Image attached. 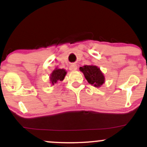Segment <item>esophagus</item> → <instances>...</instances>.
<instances>
[{
    "label": "esophagus",
    "mask_w": 147,
    "mask_h": 147,
    "mask_svg": "<svg viewBox=\"0 0 147 147\" xmlns=\"http://www.w3.org/2000/svg\"><path fill=\"white\" fill-rule=\"evenodd\" d=\"M69 69H70V70H76L77 69V64L73 63V64H72V65H70V68H69Z\"/></svg>",
    "instance_id": "1"
}]
</instances>
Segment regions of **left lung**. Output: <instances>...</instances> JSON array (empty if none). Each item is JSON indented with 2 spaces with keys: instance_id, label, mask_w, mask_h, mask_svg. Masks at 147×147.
<instances>
[{
  "instance_id": "obj_1",
  "label": "left lung",
  "mask_w": 147,
  "mask_h": 147,
  "mask_svg": "<svg viewBox=\"0 0 147 147\" xmlns=\"http://www.w3.org/2000/svg\"><path fill=\"white\" fill-rule=\"evenodd\" d=\"M79 70L83 72L88 82L94 86L99 87L104 83V75L96 65H84Z\"/></svg>"
}]
</instances>
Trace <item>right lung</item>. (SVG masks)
I'll return each instance as SVG.
<instances>
[{"label":"right lung","mask_w":147,"mask_h":147,"mask_svg":"<svg viewBox=\"0 0 147 147\" xmlns=\"http://www.w3.org/2000/svg\"><path fill=\"white\" fill-rule=\"evenodd\" d=\"M66 72L63 69H55L50 75V82L52 85L61 81H63Z\"/></svg>","instance_id":"obj_1"}]
</instances>
